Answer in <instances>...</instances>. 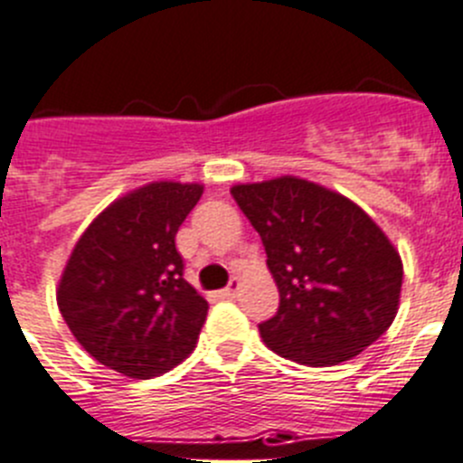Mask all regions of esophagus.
I'll list each match as a JSON object with an SVG mask.
<instances>
[{
    "instance_id": "34e87169",
    "label": "esophagus",
    "mask_w": 463,
    "mask_h": 463,
    "mask_svg": "<svg viewBox=\"0 0 463 463\" xmlns=\"http://www.w3.org/2000/svg\"><path fill=\"white\" fill-rule=\"evenodd\" d=\"M239 279H232V282L227 284V287H224L222 291H220V298H234L236 294H239Z\"/></svg>"
}]
</instances>
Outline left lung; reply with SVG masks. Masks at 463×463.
I'll list each match as a JSON object with an SVG mask.
<instances>
[{
    "label": "left lung",
    "mask_w": 463,
    "mask_h": 463,
    "mask_svg": "<svg viewBox=\"0 0 463 463\" xmlns=\"http://www.w3.org/2000/svg\"><path fill=\"white\" fill-rule=\"evenodd\" d=\"M266 250L279 307L261 321L266 346L300 364L354 358L390 328L402 260L360 206L309 181L282 176L232 188Z\"/></svg>",
    "instance_id": "obj_1"
}]
</instances>
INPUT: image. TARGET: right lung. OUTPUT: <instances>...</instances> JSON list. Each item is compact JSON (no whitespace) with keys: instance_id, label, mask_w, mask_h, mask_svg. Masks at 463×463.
Here are the masks:
<instances>
[{"instance_id":"add662e5","label":"right lung","mask_w":463,"mask_h":463,"mask_svg":"<svg viewBox=\"0 0 463 463\" xmlns=\"http://www.w3.org/2000/svg\"><path fill=\"white\" fill-rule=\"evenodd\" d=\"M197 184H148L89 224L68 260L57 303L82 349L133 379H154L194 349L209 303L184 278L176 232Z\"/></svg>"}]
</instances>
